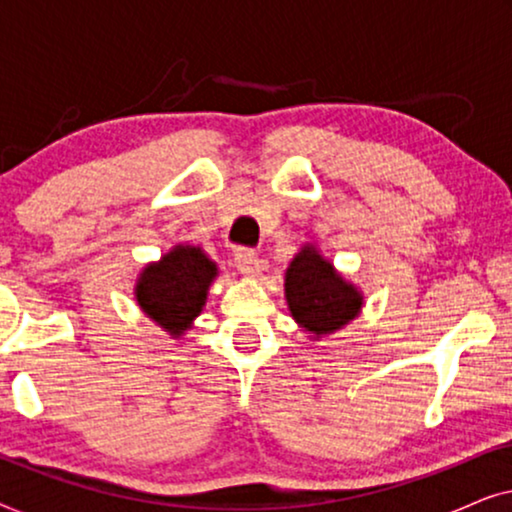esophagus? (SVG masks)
<instances>
[{
  "label": "esophagus",
  "mask_w": 512,
  "mask_h": 512,
  "mask_svg": "<svg viewBox=\"0 0 512 512\" xmlns=\"http://www.w3.org/2000/svg\"><path fill=\"white\" fill-rule=\"evenodd\" d=\"M235 265H237V270H240L244 277H256L258 272H261V261H258V256L254 254V251H249V249L237 251V254H235Z\"/></svg>",
  "instance_id": "34e87169"
}]
</instances>
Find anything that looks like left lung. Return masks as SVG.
Here are the masks:
<instances>
[{
	"label": "left lung",
	"instance_id": "obj_1",
	"mask_svg": "<svg viewBox=\"0 0 512 512\" xmlns=\"http://www.w3.org/2000/svg\"><path fill=\"white\" fill-rule=\"evenodd\" d=\"M284 298L310 340L342 331L363 310V291L342 277L312 242H305L286 268Z\"/></svg>",
	"mask_w": 512,
	"mask_h": 512
}]
</instances>
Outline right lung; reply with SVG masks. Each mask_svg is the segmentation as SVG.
Masks as SVG:
<instances>
[{"instance_id": "1", "label": "right lung", "mask_w": 512, "mask_h": 512, "mask_svg": "<svg viewBox=\"0 0 512 512\" xmlns=\"http://www.w3.org/2000/svg\"><path fill=\"white\" fill-rule=\"evenodd\" d=\"M216 277L219 268L200 247L174 244L167 254L146 263L139 272L135 303L153 324L172 338H181L200 317Z\"/></svg>"}]
</instances>
